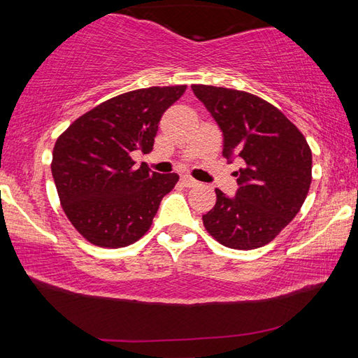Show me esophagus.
<instances>
[{
	"label": "esophagus",
	"instance_id": "1",
	"mask_svg": "<svg viewBox=\"0 0 358 358\" xmlns=\"http://www.w3.org/2000/svg\"><path fill=\"white\" fill-rule=\"evenodd\" d=\"M181 183H183L186 187H194V186L199 185V181L191 178L189 175H183V177H181Z\"/></svg>",
	"mask_w": 358,
	"mask_h": 358
}]
</instances>
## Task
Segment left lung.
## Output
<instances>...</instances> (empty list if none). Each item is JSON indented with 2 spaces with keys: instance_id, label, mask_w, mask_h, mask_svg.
<instances>
[{
  "instance_id": "8db88e82",
  "label": "left lung",
  "mask_w": 358,
  "mask_h": 358,
  "mask_svg": "<svg viewBox=\"0 0 358 358\" xmlns=\"http://www.w3.org/2000/svg\"><path fill=\"white\" fill-rule=\"evenodd\" d=\"M224 136L222 156L238 157L234 197L216 189V203L202 216L208 234L232 250L270 243L299 213L311 185L310 145L270 102L238 90L192 85Z\"/></svg>"
}]
</instances>
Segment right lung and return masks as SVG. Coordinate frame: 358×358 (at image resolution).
Wrapping results in <instances>:
<instances>
[{"label": "right lung", "instance_id": "1", "mask_svg": "<svg viewBox=\"0 0 358 358\" xmlns=\"http://www.w3.org/2000/svg\"><path fill=\"white\" fill-rule=\"evenodd\" d=\"M186 85L136 90L77 118L53 148L52 175L66 216L101 248H123L147 234L177 173L136 167L132 153L153 150L162 113Z\"/></svg>", "mask_w": 358, "mask_h": 358}]
</instances>
